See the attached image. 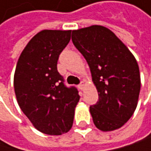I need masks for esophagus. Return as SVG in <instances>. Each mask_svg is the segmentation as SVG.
<instances>
[{
    "label": "esophagus",
    "mask_w": 151,
    "mask_h": 151,
    "mask_svg": "<svg viewBox=\"0 0 151 151\" xmlns=\"http://www.w3.org/2000/svg\"><path fill=\"white\" fill-rule=\"evenodd\" d=\"M86 82H85V81H82V82H81V84L79 85V88H80L81 90H84L85 87H86Z\"/></svg>",
    "instance_id": "esophagus-1"
}]
</instances>
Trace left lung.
<instances>
[{
    "instance_id": "1",
    "label": "left lung",
    "mask_w": 151,
    "mask_h": 151,
    "mask_svg": "<svg viewBox=\"0 0 151 151\" xmlns=\"http://www.w3.org/2000/svg\"><path fill=\"white\" fill-rule=\"evenodd\" d=\"M72 41L90 67L99 95L90 106L93 123L102 132L122 127L136 110L140 76L136 58L109 29L93 25L72 31Z\"/></svg>"
}]
</instances>
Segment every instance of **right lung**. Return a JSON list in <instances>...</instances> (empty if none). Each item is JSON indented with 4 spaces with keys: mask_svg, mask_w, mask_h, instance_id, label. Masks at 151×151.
Listing matches in <instances>:
<instances>
[{
    "mask_svg": "<svg viewBox=\"0 0 151 151\" xmlns=\"http://www.w3.org/2000/svg\"><path fill=\"white\" fill-rule=\"evenodd\" d=\"M71 39V30L44 29L29 41L19 58L14 91L21 111L37 131L61 135L72 128L79 94L66 87L58 60Z\"/></svg>",
    "mask_w": 151,
    "mask_h": 151,
    "instance_id": "right-lung-1",
    "label": "right lung"
}]
</instances>
